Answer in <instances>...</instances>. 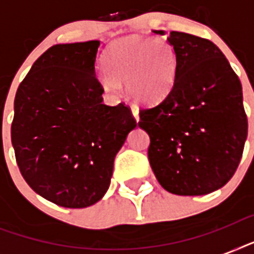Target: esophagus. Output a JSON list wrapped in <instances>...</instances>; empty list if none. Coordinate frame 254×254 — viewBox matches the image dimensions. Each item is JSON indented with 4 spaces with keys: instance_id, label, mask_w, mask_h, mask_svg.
Listing matches in <instances>:
<instances>
[{
    "instance_id": "esophagus-1",
    "label": "esophagus",
    "mask_w": 254,
    "mask_h": 254,
    "mask_svg": "<svg viewBox=\"0 0 254 254\" xmlns=\"http://www.w3.org/2000/svg\"><path fill=\"white\" fill-rule=\"evenodd\" d=\"M131 115H133V117H134V120L138 123L139 121V115H138V109L135 107H131Z\"/></svg>"
}]
</instances>
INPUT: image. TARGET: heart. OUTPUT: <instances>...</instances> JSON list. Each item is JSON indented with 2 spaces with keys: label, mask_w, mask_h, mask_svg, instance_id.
Here are the masks:
<instances>
[{
  "label": "heart",
  "mask_w": 254,
  "mask_h": 254,
  "mask_svg": "<svg viewBox=\"0 0 254 254\" xmlns=\"http://www.w3.org/2000/svg\"><path fill=\"white\" fill-rule=\"evenodd\" d=\"M108 69L99 81L108 92L125 84L131 99L139 104H157L173 89L177 76V55L163 38L125 37L111 46L105 58Z\"/></svg>",
  "instance_id": "heart-1"
}]
</instances>
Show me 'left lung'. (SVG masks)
<instances>
[{
  "mask_svg": "<svg viewBox=\"0 0 254 254\" xmlns=\"http://www.w3.org/2000/svg\"><path fill=\"white\" fill-rule=\"evenodd\" d=\"M167 41L177 55L173 89L157 107L139 111L138 127L150 137L147 155L159 185L175 195H205L240 163L248 135L243 88L211 41L179 31Z\"/></svg>",
  "mask_w": 254,
  "mask_h": 254,
  "instance_id": "1",
  "label": "left lung"
}]
</instances>
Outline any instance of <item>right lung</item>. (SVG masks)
<instances>
[{
	"label": "right lung",
	"mask_w": 254,
	"mask_h": 254,
	"mask_svg": "<svg viewBox=\"0 0 254 254\" xmlns=\"http://www.w3.org/2000/svg\"><path fill=\"white\" fill-rule=\"evenodd\" d=\"M100 41L50 47L15 93L11 143L31 189L65 208L105 195L116 154L137 127L129 107L103 104L96 77Z\"/></svg>",
	"instance_id": "right-lung-1"
}]
</instances>
